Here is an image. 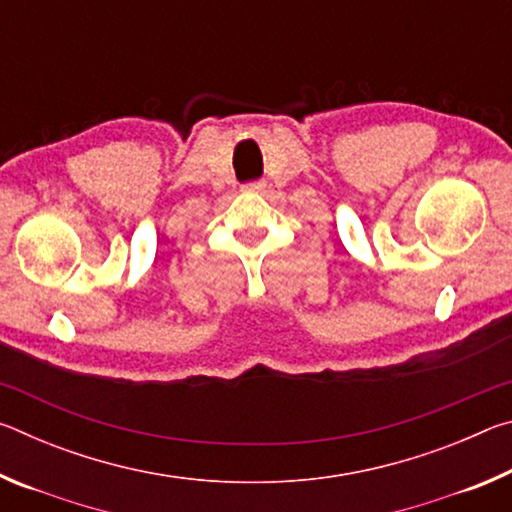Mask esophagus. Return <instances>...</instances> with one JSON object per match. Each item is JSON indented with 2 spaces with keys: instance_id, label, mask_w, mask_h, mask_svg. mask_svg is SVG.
Returning a JSON list of instances; mask_svg holds the SVG:
<instances>
[{
  "instance_id": "obj_1",
  "label": "esophagus",
  "mask_w": 512,
  "mask_h": 512,
  "mask_svg": "<svg viewBox=\"0 0 512 512\" xmlns=\"http://www.w3.org/2000/svg\"><path fill=\"white\" fill-rule=\"evenodd\" d=\"M264 187H266L264 180H250V183H246V185H244L246 192H262Z\"/></svg>"
}]
</instances>
